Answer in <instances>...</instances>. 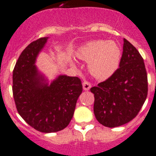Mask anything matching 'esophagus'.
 <instances>
[{
    "mask_svg": "<svg viewBox=\"0 0 156 156\" xmlns=\"http://www.w3.org/2000/svg\"><path fill=\"white\" fill-rule=\"evenodd\" d=\"M82 85H83V89L85 91H88L90 89V88L92 87V85H91V83L89 82V81H85L83 82V84H82Z\"/></svg>",
    "mask_w": 156,
    "mask_h": 156,
    "instance_id": "1",
    "label": "esophagus"
}]
</instances>
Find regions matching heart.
<instances>
[{
	"instance_id": "obj_1",
	"label": "heart",
	"mask_w": 156,
	"mask_h": 156,
	"mask_svg": "<svg viewBox=\"0 0 156 156\" xmlns=\"http://www.w3.org/2000/svg\"><path fill=\"white\" fill-rule=\"evenodd\" d=\"M78 57L88 62V69L93 76L105 80L113 75L120 63L121 52L114 41L94 40L81 47Z\"/></svg>"
}]
</instances>
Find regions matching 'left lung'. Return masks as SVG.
Here are the masks:
<instances>
[{
	"instance_id": "left-lung-1",
	"label": "left lung",
	"mask_w": 156,
	"mask_h": 156,
	"mask_svg": "<svg viewBox=\"0 0 156 156\" xmlns=\"http://www.w3.org/2000/svg\"><path fill=\"white\" fill-rule=\"evenodd\" d=\"M120 68L106 81L91 88L94 113L101 124L115 127L128 123L137 115L148 95V77L139 52L123 39Z\"/></svg>"
}]
</instances>
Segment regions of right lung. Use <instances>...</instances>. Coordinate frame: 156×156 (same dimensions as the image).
I'll return each instance as SVG.
<instances>
[{
	"mask_svg": "<svg viewBox=\"0 0 156 156\" xmlns=\"http://www.w3.org/2000/svg\"><path fill=\"white\" fill-rule=\"evenodd\" d=\"M48 37L33 41L22 52L13 71V96L17 110L31 127L43 133L57 132L69 124L82 92L78 77L59 75L48 80L35 65Z\"/></svg>",
	"mask_w": 156,
	"mask_h": 156,
	"instance_id": "add662e5",
	"label": "right lung"
}]
</instances>
